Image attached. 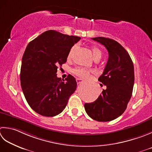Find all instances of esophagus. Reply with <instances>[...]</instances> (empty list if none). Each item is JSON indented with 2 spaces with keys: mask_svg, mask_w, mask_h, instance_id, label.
I'll return each mask as SVG.
<instances>
[{
  "mask_svg": "<svg viewBox=\"0 0 152 152\" xmlns=\"http://www.w3.org/2000/svg\"><path fill=\"white\" fill-rule=\"evenodd\" d=\"M83 82V80L81 79V78H76V82L77 84H80V83H82Z\"/></svg>",
  "mask_w": 152,
  "mask_h": 152,
  "instance_id": "esophagus-1",
  "label": "esophagus"
}]
</instances>
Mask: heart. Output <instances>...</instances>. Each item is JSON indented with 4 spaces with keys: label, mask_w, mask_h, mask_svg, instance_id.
<instances>
[{
    "label": "heart",
    "mask_w": 152,
    "mask_h": 152,
    "mask_svg": "<svg viewBox=\"0 0 152 152\" xmlns=\"http://www.w3.org/2000/svg\"><path fill=\"white\" fill-rule=\"evenodd\" d=\"M74 49H75V47H72V49H70V52H69V53H68V58H70L71 56H72ZM91 53H92V56H93V58L94 60L96 58H100L101 57H102V51H101L99 49L97 48V47H94L91 48ZM90 72H91L90 70H86V69H85V68H75V69L73 70V73L75 74V75L80 77V78H88L89 75H90Z\"/></svg>",
    "instance_id": "b5f03b06"
}]
</instances>
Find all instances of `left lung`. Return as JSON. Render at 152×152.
Returning <instances> with one entry per match:
<instances>
[{
    "label": "left lung",
    "instance_id": "left-lung-1",
    "mask_svg": "<svg viewBox=\"0 0 152 152\" xmlns=\"http://www.w3.org/2000/svg\"><path fill=\"white\" fill-rule=\"evenodd\" d=\"M91 39L108 50L107 62L98 78L106 88L95 102L85 103L84 107L94 120L111 121L123 113L132 97L134 83V64L129 53L117 41L103 37Z\"/></svg>",
    "mask_w": 152,
    "mask_h": 152
}]
</instances>
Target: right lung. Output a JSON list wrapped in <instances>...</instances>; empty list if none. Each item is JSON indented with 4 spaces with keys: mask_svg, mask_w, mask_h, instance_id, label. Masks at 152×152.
I'll return each instance as SVG.
<instances>
[{
    "mask_svg": "<svg viewBox=\"0 0 152 152\" xmlns=\"http://www.w3.org/2000/svg\"><path fill=\"white\" fill-rule=\"evenodd\" d=\"M80 39L48 30L28 43L22 60L21 87L29 105L38 114L54 117L61 113L75 91L74 77L69 74L61 80L56 72Z\"/></svg>",
    "mask_w": 152,
    "mask_h": 152,
    "instance_id": "add662e5",
    "label": "right lung"
}]
</instances>
